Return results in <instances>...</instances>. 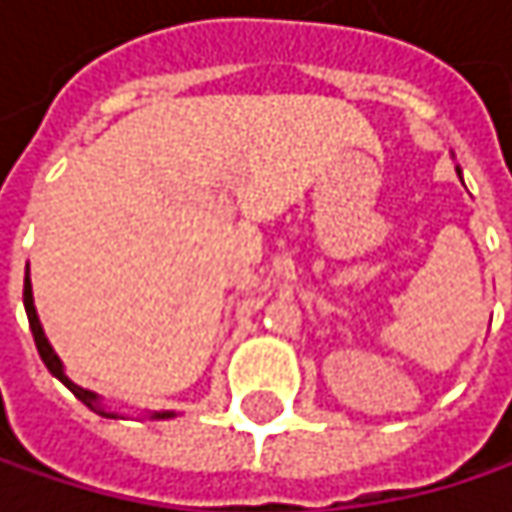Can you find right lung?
Returning a JSON list of instances; mask_svg holds the SVG:
<instances>
[{"label": "right lung", "instance_id": "add662e5", "mask_svg": "<svg viewBox=\"0 0 512 512\" xmlns=\"http://www.w3.org/2000/svg\"><path fill=\"white\" fill-rule=\"evenodd\" d=\"M23 305H26V314H29V326H32V335H35V347H38V353H41V358H44V364L50 367L52 376H58V379L73 391V397H76V400H82V403H85V406H91L94 412L106 415L103 409H97V394H91V391H85V388L73 385V382L64 376V367H61L58 356L52 353L50 341H47V335H44V329H41V320H38V311H35V302H32V281H29V275H26V281H23ZM109 418H112V415H109ZM156 418H171V412H156Z\"/></svg>", "mask_w": 512, "mask_h": 512}]
</instances>
